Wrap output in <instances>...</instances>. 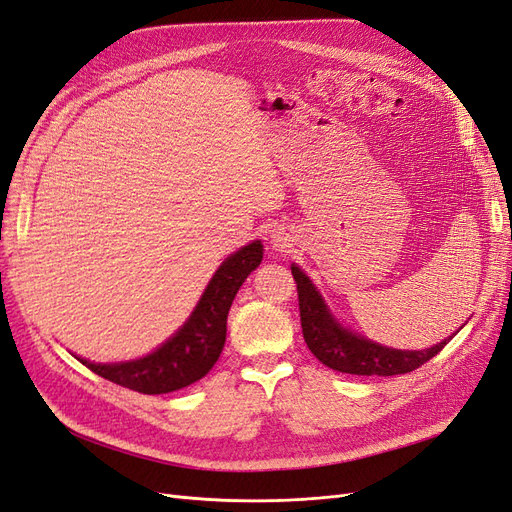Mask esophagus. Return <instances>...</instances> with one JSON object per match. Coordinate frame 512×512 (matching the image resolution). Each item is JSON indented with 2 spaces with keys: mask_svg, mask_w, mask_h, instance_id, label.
Instances as JSON below:
<instances>
[{
  "mask_svg": "<svg viewBox=\"0 0 512 512\" xmlns=\"http://www.w3.org/2000/svg\"><path fill=\"white\" fill-rule=\"evenodd\" d=\"M271 239H273V241H275V243H277V241H280V237H277V235H273V237H271Z\"/></svg>",
  "mask_w": 512,
  "mask_h": 512,
  "instance_id": "obj_1",
  "label": "esophagus"
}]
</instances>
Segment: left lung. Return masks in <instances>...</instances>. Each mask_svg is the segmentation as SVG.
<instances>
[{"mask_svg": "<svg viewBox=\"0 0 512 512\" xmlns=\"http://www.w3.org/2000/svg\"><path fill=\"white\" fill-rule=\"evenodd\" d=\"M294 282L299 290V309H301V327L307 348L312 350L316 359L335 371L352 376H397L408 374V371L421 367L429 359H433L448 342L442 339L440 344L425 350H397L371 342L361 333L344 327L333 312L327 301L322 299L320 290L309 280L307 273L292 265Z\"/></svg>", "mask_w": 512, "mask_h": 512, "instance_id": "1", "label": "left lung"}]
</instances>
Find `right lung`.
<instances>
[{"mask_svg":"<svg viewBox=\"0 0 512 512\" xmlns=\"http://www.w3.org/2000/svg\"><path fill=\"white\" fill-rule=\"evenodd\" d=\"M262 252V243L256 239L230 254L213 273L183 327L141 359L121 363L76 359L94 374L145 395L173 393L205 378L224 350L228 309L247 275L262 262Z\"/></svg>","mask_w":512,"mask_h":512,"instance_id":"obj_1","label":"right lung"}]
</instances>
